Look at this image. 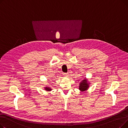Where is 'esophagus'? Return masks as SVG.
<instances>
[{"label": "esophagus", "mask_w": 128, "mask_h": 128, "mask_svg": "<svg viewBox=\"0 0 128 128\" xmlns=\"http://www.w3.org/2000/svg\"><path fill=\"white\" fill-rule=\"evenodd\" d=\"M64 76L65 77H68V74L64 73Z\"/></svg>", "instance_id": "1"}]
</instances>
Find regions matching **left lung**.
<instances>
[{
  "instance_id": "left-lung-1",
  "label": "left lung",
  "mask_w": 128,
  "mask_h": 128,
  "mask_svg": "<svg viewBox=\"0 0 128 128\" xmlns=\"http://www.w3.org/2000/svg\"><path fill=\"white\" fill-rule=\"evenodd\" d=\"M89 84H90V83H89L88 79L84 78L79 82V90L82 92L86 91L89 89Z\"/></svg>"
}]
</instances>
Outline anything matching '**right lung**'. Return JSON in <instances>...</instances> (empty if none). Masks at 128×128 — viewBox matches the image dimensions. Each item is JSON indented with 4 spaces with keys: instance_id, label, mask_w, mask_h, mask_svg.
Here are the masks:
<instances>
[{
    "instance_id": "obj_1",
    "label": "right lung",
    "mask_w": 128,
    "mask_h": 128,
    "mask_svg": "<svg viewBox=\"0 0 128 128\" xmlns=\"http://www.w3.org/2000/svg\"><path fill=\"white\" fill-rule=\"evenodd\" d=\"M44 89L46 91H50L52 90V89H51V88L50 86H45L44 88Z\"/></svg>"
}]
</instances>
